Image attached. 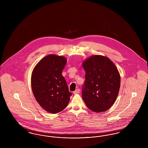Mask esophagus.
<instances>
[{
    "instance_id": "34e87169",
    "label": "esophagus",
    "mask_w": 148,
    "mask_h": 148,
    "mask_svg": "<svg viewBox=\"0 0 148 148\" xmlns=\"http://www.w3.org/2000/svg\"><path fill=\"white\" fill-rule=\"evenodd\" d=\"M79 92H80V89H77V90H75L74 92H73V93H74V94H77L79 93Z\"/></svg>"
}]
</instances>
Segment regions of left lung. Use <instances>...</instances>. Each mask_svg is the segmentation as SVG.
Here are the masks:
<instances>
[{
  "label": "left lung",
  "mask_w": 148,
  "mask_h": 148,
  "mask_svg": "<svg viewBox=\"0 0 148 148\" xmlns=\"http://www.w3.org/2000/svg\"><path fill=\"white\" fill-rule=\"evenodd\" d=\"M85 80L82 98L92 112H106L112 107L119 91L120 76L115 64L107 57L92 56L83 63Z\"/></svg>",
  "instance_id": "8db88e82"
}]
</instances>
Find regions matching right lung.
<instances>
[{"instance_id":"right-lung-1","label":"right lung","mask_w":148,"mask_h":148,"mask_svg":"<svg viewBox=\"0 0 148 148\" xmlns=\"http://www.w3.org/2000/svg\"><path fill=\"white\" fill-rule=\"evenodd\" d=\"M66 63L65 57L50 54L42 58L32 73L31 84L35 99L50 113L63 110L72 95L62 74Z\"/></svg>"}]
</instances>
